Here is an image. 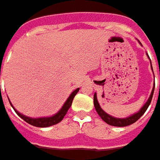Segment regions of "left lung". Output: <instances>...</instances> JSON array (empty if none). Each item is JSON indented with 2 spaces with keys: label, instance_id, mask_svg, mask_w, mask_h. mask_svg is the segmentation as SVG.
Listing matches in <instances>:
<instances>
[{
  "label": "left lung",
  "instance_id": "obj_1",
  "mask_svg": "<svg viewBox=\"0 0 160 160\" xmlns=\"http://www.w3.org/2000/svg\"><path fill=\"white\" fill-rule=\"evenodd\" d=\"M148 56V55H147ZM152 63V62H151ZM159 75H160V70H159ZM154 88H155V86L153 87V88H152V94H151V96L149 97V99H148V101L146 102V103L142 106V107L141 108L140 111L138 112L135 113V114H133V115H131L129 117H128V118H114L112 116H111V115H109L107 113L105 112L103 110H102V108L100 107V104H99V102L97 101V94L95 93V95H94V105H95V108H96V111L98 113V115L101 117L102 120L104 121V122H106L107 124L111 125V126H114V127H126V126H129V125L133 124V123H135L136 120H138L139 118L144 114V112H146V110L148 109L149 107V105H150V103L152 102V97H153V93H154Z\"/></svg>",
  "mask_w": 160,
  "mask_h": 160
}]
</instances>
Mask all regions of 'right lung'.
Returning <instances> with one entry per match:
<instances>
[{
	"label": "right lung",
	"mask_w": 160,
	"mask_h": 160,
	"mask_svg": "<svg viewBox=\"0 0 160 160\" xmlns=\"http://www.w3.org/2000/svg\"><path fill=\"white\" fill-rule=\"evenodd\" d=\"M79 90H80V88H77V89H75V90L70 95V97H68V99L66 100V102L63 103V107L60 109V111H59L57 114L53 115L51 117H46V118L44 117V118H30V117H27V116H25V115H23V114H21L20 112H18L13 107V105L11 104V102H10V105L12 106L13 109H14V111L16 112V113L19 116L20 118H23L25 122H27L28 124L32 125V126L38 127V128H47V127H50V126H53V125L58 124L60 121H62V119L64 118V116H65V114L67 113L70 107L72 106V100H73V98H74V97L76 96V94L78 93V91Z\"/></svg>",
	"instance_id": "obj_1"
}]
</instances>
